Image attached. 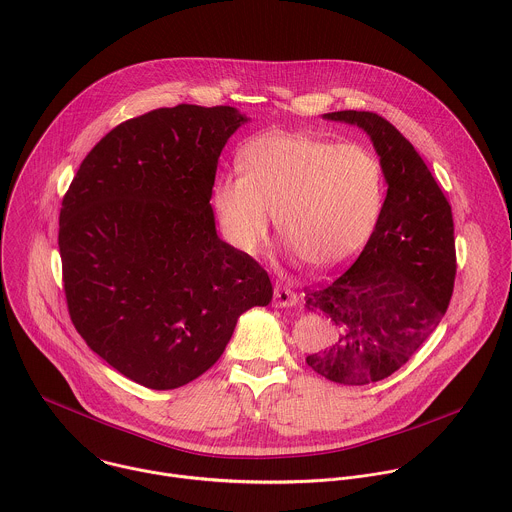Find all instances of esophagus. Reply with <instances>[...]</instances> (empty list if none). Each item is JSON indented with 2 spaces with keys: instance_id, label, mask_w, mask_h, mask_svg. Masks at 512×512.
Here are the masks:
<instances>
[{
  "instance_id": "34e87169",
  "label": "esophagus",
  "mask_w": 512,
  "mask_h": 512,
  "mask_svg": "<svg viewBox=\"0 0 512 512\" xmlns=\"http://www.w3.org/2000/svg\"><path fill=\"white\" fill-rule=\"evenodd\" d=\"M273 303H275V307H293V305L299 303V297H297V293L291 291L289 287L277 285V287H275Z\"/></svg>"
}]
</instances>
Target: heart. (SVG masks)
Instances as JSON below:
<instances>
[{
    "label": "heart",
    "instance_id": "heart-1",
    "mask_svg": "<svg viewBox=\"0 0 512 512\" xmlns=\"http://www.w3.org/2000/svg\"><path fill=\"white\" fill-rule=\"evenodd\" d=\"M243 173H223L213 207L223 237L243 255L269 241L273 218L317 271L347 263L371 237L385 201V171L365 143L267 133L241 153Z\"/></svg>",
    "mask_w": 512,
    "mask_h": 512
}]
</instances>
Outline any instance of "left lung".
<instances>
[{
    "label": "left lung",
    "instance_id": "left-lung-1",
    "mask_svg": "<svg viewBox=\"0 0 512 512\" xmlns=\"http://www.w3.org/2000/svg\"><path fill=\"white\" fill-rule=\"evenodd\" d=\"M323 117L367 131L389 189L357 261L305 289L307 309L335 329L331 347L307 365L335 383L369 385L399 371L447 313L457 275L453 211L417 149L385 117L353 109Z\"/></svg>",
    "mask_w": 512,
    "mask_h": 512
}]
</instances>
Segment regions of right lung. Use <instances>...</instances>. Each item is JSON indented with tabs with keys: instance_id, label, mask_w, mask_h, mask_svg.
<instances>
[{
	"instance_id": "right-lung-1",
	"label": "right lung",
	"mask_w": 512,
	"mask_h": 512,
	"mask_svg": "<svg viewBox=\"0 0 512 512\" xmlns=\"http://www.w3.org/2000/svg\"><path fill=\"white\" fill-rule=\"evenodd\" d=\"M247 117L175 105L111 129L81 161L59 211L69 317L127 379L177 389L223 355L237 319L271 303L267 271L221 241L211 191Z\"/></svg>"
}]
</instances>
